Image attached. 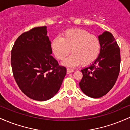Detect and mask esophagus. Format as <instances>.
<instances>
[{"instance_id":"esophagus-1","label":"esophagus","mask_w":130,"mask_h":130,"mask_svg":"<svg viewBox=\"0 0 130 130\" xmlns=\"http://www.w3.org/2000/svg\"><path fill=\"white\" fill-rule=\"evenodd\" d=\"M74 70L73 69H71V68H67V74H70L71 73H73Z\"/></svg>"}]
</instances>
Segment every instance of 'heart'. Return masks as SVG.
<instances>
[{
  "label": "heart",
  "mask_w": 130,
  "mask_h": 130,
  "mask_svg": "<svg viewBox=\"0 0 130 130\" xmlns=\"http://www.w3.org/2000/svg\"><path fill=\"white\" fill-rule=\"evenodd\" d=\"M52 50L59 60H63L69 54H72L63 62L67 66H89L94 63L100 56L101 45L96 36L88 31L80 29L65 31L62 38L56 37L51 44Z\"/></svg>",
  "instance_id": "b5f03b06"
}]
</instances>
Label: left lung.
Returning a JSON list of instances; mask_svg holds the SVG:
<instances>
[{
  "label": "left lung",
  "instance_id": "1",
  "mask_svg": "<svg viewBox=\"0 0 130 130\" xmlns=\"http://www.w3.org/2000/svg\"><path fill=\"white\" fill-rule=\"evenodd\" d=\"M98 39L100 56L94 63L81 70L83 77L79 83L83 93L93 98L109 92L117 79L120 66V48L112 34L105 31Z\"/></svg>",
  "mask_w": 130,
  "mask_h": 130
}]
</instances>
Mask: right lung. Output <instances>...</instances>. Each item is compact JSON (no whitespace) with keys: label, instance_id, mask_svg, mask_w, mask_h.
<instances>
[{"label":"right lung","instance_id":"right-lung-1","mask_svg":"<svg viewBox=\"0 0 130 130\" xmlns=\"http://www.w3.org/2000/svg\"><path fill=\"white\" fill-rule=\"evenodd\" d=\"M52 53L46 26L23 33L14 42L11 56L13 76L31 99L47 100L60 89L67 69L59 65Z\"/></svg>","mask_w":130,"mask_h":130}]
</instances>
